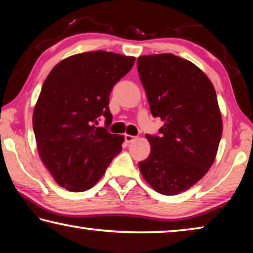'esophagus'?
Instances as JSON below:
<instances>
[{
  "label": "esophagus",
  "mask_w": 253,
  "mask_h": 253,
  "mask_svg": "<svg viewBox=\"0 0 253 253\" xmlns=\"http://www.w3.org/2000/svg\"><path fill=\"white\" fill-rule=\"evenodd\" d=\"M135 139H136V136L128 135V134H126V135H125V140H126V143H132V142H134Z\"/></svg>",
  "instance_id": "34e87169"
}]
</instances>
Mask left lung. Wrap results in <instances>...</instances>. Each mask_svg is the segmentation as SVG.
Masks as SVG:
<instances>
[{
  "label": "left lung",
  "mask_w": 253,
  "mask_h": 253,
  "mask_svg": "<svg viewBox=\"0 0 253 253\" xmlns=\"http://www.w3.org/2000/svg\"><path fill=\"white\" fill-rule=\"evenodd\" d=\"M153 117L164 122L158 135L146 134L151 154L138 163L158 193L176 195L211 168L222 136V118L210 79L193 63L170 53L137 60Z\"/></svg>",
  "instance_id": "1"
}]
</instances>
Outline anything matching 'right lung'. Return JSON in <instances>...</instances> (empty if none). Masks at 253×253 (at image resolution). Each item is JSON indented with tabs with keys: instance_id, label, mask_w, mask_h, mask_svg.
<instances>
[{
	"instance_id": "1",
	"label": "right lung",
	"mask_w": 253,
	"mask_h": 253,
	"mask_svg": "<svg viewBox=\"0 0 253 253\" xmlns=\"http://www.w3.org/2000/svg\"><path fill=\"white\" fill-rule=\"evenodd\" d=\"M134 62V57L92 51L62 60L46 77L33 131L41 160L60 186L89 190L121 153L124 137L108 131L109 96ZM100 117L105 127L95 126Z\"/></svg>"
}]
</instances>
